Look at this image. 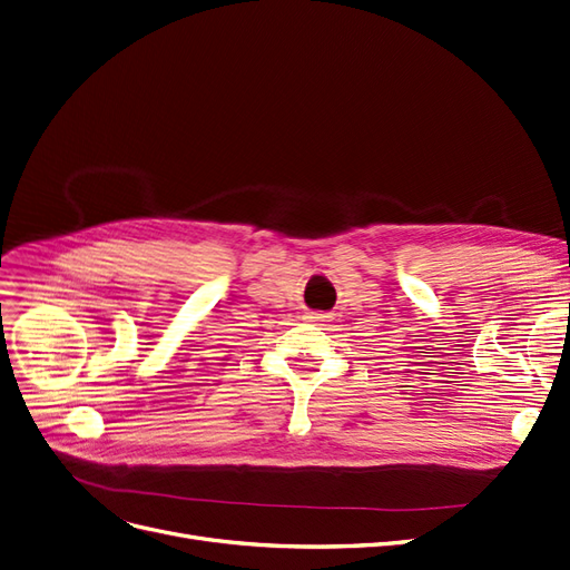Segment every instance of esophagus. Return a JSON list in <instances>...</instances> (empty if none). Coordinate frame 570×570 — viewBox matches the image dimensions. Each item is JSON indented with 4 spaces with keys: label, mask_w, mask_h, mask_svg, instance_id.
<instances>
[{
    "label": "esophagus",
    "mask_w": 570,
    "mask_h": 570,
    "mask_svg": "<svg viewBox=\"0 0 570 570\" xmlns=\"http://www.w3.org/2000/svg\"><path fill=\"white\" fill-rule=\"evenodd\" d=\"M309 318H314V321H326V316H324V314H318V316H309Z\"/></svg>",
    "instance_id": "34e87169"
}]
</instances>
